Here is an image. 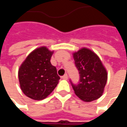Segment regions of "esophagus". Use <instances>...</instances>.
Listing matches in <instances>:
<instances>
[{"label":"esophagus","mask_w":127,"mask_h":127,"mask_svg":"<svg viewBox=\"0 0 127 127\" xmlns=\"http://www.w3.org/2000/svg\"><path fill=\"white\" fill-rule=\"evenodd\" d=\"M62 79H63V80H67L68 79V75H67V74H64L62 77Z\"/></svg>","instance_id":"1"}]
</instances>
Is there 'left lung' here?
I'll return each instance as SVG.
<instances>
[{
    "mask_svg": "<svg viewBox=\"0 0 127 127\" xmlns=\"http://www.w3.org/2000/svg\"><path fill=\"white\" fill-rule=\"evenodd\" d=\"M75 64L80 73L77 85L71 81L75 94L85 101L91 102L101 97L107 80V73L100 58L86 47L73 54Z\"/></svg>",
    "mask_w": 127,
    "mask_h": 127,
    "instance_id": "obj_1",
    "label": "left lung"
}]
</instances>
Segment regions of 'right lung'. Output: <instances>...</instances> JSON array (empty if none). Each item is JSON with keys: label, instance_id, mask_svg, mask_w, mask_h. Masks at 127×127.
Listing matches in <instances>:
<instances>
[{"label": "right lung", "instance_id": "obj_1", "mask_svg": "<svg viewBox=\"0 0 127 127\" xmlns=\"http://www.w3.org/2000/svg\"><path fill=\"white\" fill-rule=\"evenodd\" d=\"M54 51L45 46L29 54L18 70V77L24 94L34 100H43L52 93L60 77L50 63Z\"/></svg>", "mask_w": 127, "mask_h": 127}]
</instances>
